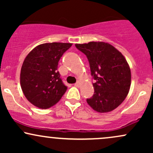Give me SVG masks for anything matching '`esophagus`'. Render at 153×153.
Masks as SVG:
<instances>
[{
    "label": "esophagus",
    "instance_id": "1",
    "mask_svg": "<svg viewBox=\"0 0 153 153\" xmlns=\"http://www.w3.org/2000/svg\"><path fill=\"white\" fill-rule=\"evenodd\" d=\"M80 85V82H79V81H78L76 82V83H75V86H76V87H79Z\"/></svg>",
    "mask_w": 153,
    "mask_h": 153
}]
</instances>
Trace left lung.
<instances>
[{"label":"left lung","mask_w":153,"mask_h":153,"mask_svg":"<svg viewBox=\"0 0 153 153\" xmlns=\"http://www.w3.org/2000/svg\"><path fill=\"white\" fill-rule=\"evenodd\" d=\"M75 47L86 55L94 94L87 99L88 104L99 113L117 108L127 97L131 85V71L125 57L110 44L91 42L75 44Z\"/></svg>","instance_id":"8db88e82"}]
</instances>
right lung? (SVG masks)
I'll return each mask as SVG.
<instances>
[{
    "instance_id": "right-lung-1",
    "label": "right lung",
    "mask_w": 153,
    "mask_h": 153,
    "mask_svg": "<svg viewBox=\"0 0 153 153\" xmlns=\"http://www.w3.org/2000/svg\"><path fill=\"white\" fill-rule=\"evenodd\" d=\"M71 43L52 42L38 45L23 62L20 83L26 99L42 109L56 104L66 92L57 71L58 62Z\"/></svg>"
}]
</instances>
